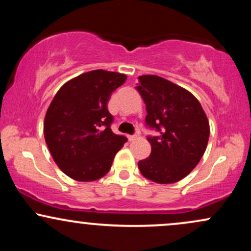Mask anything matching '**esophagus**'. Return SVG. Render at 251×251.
Masks as SVG:
<instances>
[{
	"label": "esophagus",
	"instance_id": "34e87169",
	"mask_svg": "<svg viewBox=\"0 0 251 251\" xmlns=\"http://www.w3.org/2000/svg\"><path fill=\"white\" fill-rule=\"evenodd\" d=\"M127 138H128L129 142H133V140L137 139V135H135V134H129Z\"/></svg>",
	"mask_w": 251,
	"mask_h": 251
}]
</instances>
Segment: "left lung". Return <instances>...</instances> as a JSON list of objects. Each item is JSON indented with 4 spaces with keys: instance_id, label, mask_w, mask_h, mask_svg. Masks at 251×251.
<instances>
[{
    "instance_id": "left-lung-1",
    "label": "left lung",
    "mask_w": 251,
    "mask_h": 251,
    "mask_svg": "<svg viewBox=\"0 0 251 251\" xmlns=\"http://www.w3.org/2000/svg\"><path fill=\"white\" fill-rule=\"evenodd\" d=\"M137 89L146 105L145 125L151 154L139 160L145 178L158 184L183 179L200 163L208 145L210 127L200 101L186 89L157 75L138 77Z\"/></svg>"
}]
</instances>
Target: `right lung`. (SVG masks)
Instances as JSON below:
<instances>
[{
  "mask_svg": "<svg viewBox=\"0 0 251 251\" xmlns=\"http://www.w3.org/2000/svg\"><path fill=\"white\" fill-rule=\"evenodd\" d=\"M125 74L91 71L57 91L45 118V139L54 162L79 181L99 179L109 171L114 155L127 142L112 132L107 101L123 85Z\"/></svg>",
  "mask_w": 251,
  "mask_h": 251,
  "instance_id": "add662e5",
  "label": "right lung"
}]
</instances>
